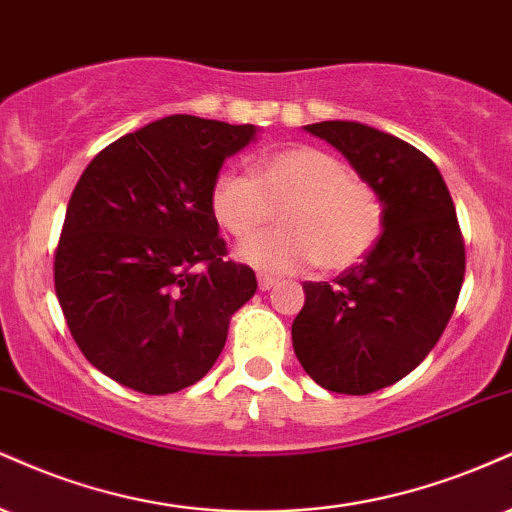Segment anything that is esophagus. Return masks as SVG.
<instances>
[{
	"mask_svg": "<svg viewBox=\"0 0 512 512\" xmlns=\"http://www.w3.org/2000/svg\"><path fill=\"white\" fill-rule=\"evenodd\" d=\"M275 285H278V278H273V275L268 273H258V287H261V290H270V287Z\"/></svg>",
	"mask_w": 512,
	"mask_h": 512,
	"instance_id": "esophagus-1",
	"label": "esophagus"
}]
</instances>
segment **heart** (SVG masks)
Masks as SVG:
<instances>
[{
  "mask_svg": "<svg viewBox=\"0 0 512 512\" xmlns=\"http://www.w3.org/2000/svg\"><path fill=\"white\" fill-rule=\"evenodd\" d=\"M283 208V230L246 242L239 256L273 273L316 266L342 273L374 251L386 225L381 196L328 150L297 146L258 160L254 177L225 170L210 213L234 239H250Z\"/></svg>",
  "mask_w": 512,
  "mask_h": 512,
  "instance_id": "obj_1",
  "label": "heart"
}]
</instances>
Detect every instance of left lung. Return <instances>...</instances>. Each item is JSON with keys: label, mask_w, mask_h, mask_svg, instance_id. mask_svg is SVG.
<instances>
[{"label": "left lung", "mask_w": 512, "mask_h": 512, "mask_svg": "<svg viewBox=\"0 0 512 512\" xmlns=\"http://www.w3.org/2000/svg\"><path fill=\"white\" fill-rule=\"evenodd\" d=\"M306 131L326 138L374 186L386 225L362 263L333 282H304L294 354L318 386L369 395L434 350L458 304L465 239L448 186L422 150L357 122H318Z\"/></svg>", "instance_id": "left-lung-1"}]
</instances>
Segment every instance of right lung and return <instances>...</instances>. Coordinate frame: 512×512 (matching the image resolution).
Masks as SVG:
<instances>
[{"label": "right lung", "mask_w": 512, "mask_h": 512, "mask_svg": "<svg viewBox=\"0 0 512 512\" xmlns=\"http://www.w3.org/2000/svg\"><path fill=\"white\" fill-rule=\"evenodd\" d=\"M254 134L251 124L172 114L83 170L54 251V292L78 350L112 381L177 393L220 357L258 282L227 258L210 186Z\"/></svg>", "instance_id": "right-lung-1"}]
</instances>
